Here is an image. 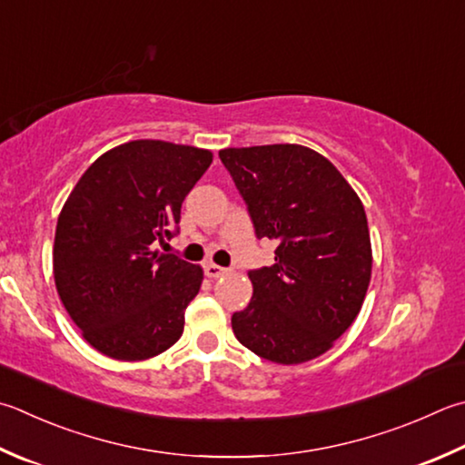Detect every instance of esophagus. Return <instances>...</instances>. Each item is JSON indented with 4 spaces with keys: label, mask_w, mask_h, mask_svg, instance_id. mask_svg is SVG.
I'll use <instances>...</instances> for the list:
<instances>
[{
    "label": "esophagus",
    "mask_w": 465,
    "mask_h": 465,
    "mask_svg": "<svg viewBox=\"0 0 465 465\" xmlns=\"http://www.w3.org/2000/svg\"><path fill=\"white\" fill-rule=\"evenodd\" d=\"M204 273L210 279H218V277H224L226 273H229V269L218 267V265H214V262H208V265H204Z\"/></svg>",
    "instance_id": "1"
}]
</instances>
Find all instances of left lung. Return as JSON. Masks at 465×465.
I'll return each mask as SVG.
<instances>
[{"label":"left lung","mask_w":465,"mask_h":465,"mask_svg":"<svg viewBox=\"0 0 465 465\" xmlns=\"http://www.w3.org/2000/svg\"><path fill=\"white\" fill-rule=\"evenodd\" d=\"M247 204L257 239L277 241L275 262L249 271L252 297L232 313L251 352L302 364L352 326L371 283L364 206L336 165L295 143L218 152Z\"/></svg>","instance_id":"1"}]
</instances>
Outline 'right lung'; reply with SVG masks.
Returning <instances> with one entry per match:
<instances>
[{"label": "right lung", "mask_w": 465, "mask_h": 465, "mask_svg": "<svg viewBox=\"0 0 465 465\" xmlns=\"http://www.w3.org/2000/svg\"><path fill=\"white\" fill-rule=\"evenodd\" d=\"M213 152L160 139L117 145L91 163L60 210L54 282L83 338L115 361H147L176 344L203 267L163 255L183 198Z\"/></svg>", "instance_id": "obj_1"}]
</instances>
